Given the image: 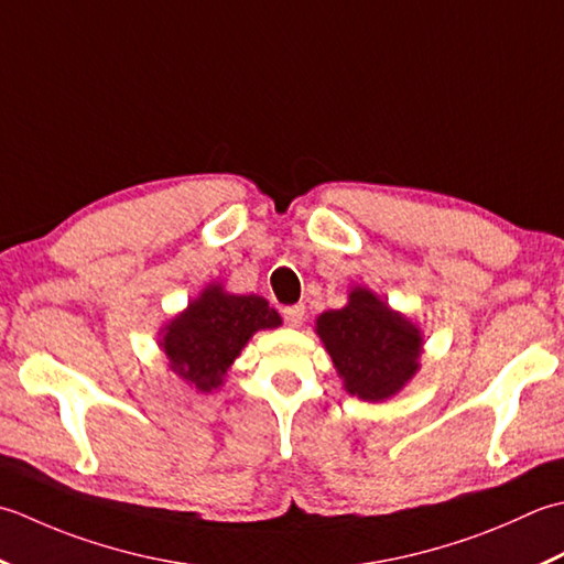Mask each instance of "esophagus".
Masks as SVG:
<instances>
[{
  "instance_id": "esophagus-1",
  "label": "esophagus",
  "mask_w": 564,
  "mask_h": 564,
  "mask_svg": "<svg viewBox=\"0 0 564 564\" xmlns=\"http://www.w3.org/2000/svg\"><path fill=\"white\" fill-rule=\"evenodd\" d=\"M282 318H284V324L292 326V328L302 326V321H304V306H302V304L284 306V308H282Z\"/></svg>"
}]
</instances>
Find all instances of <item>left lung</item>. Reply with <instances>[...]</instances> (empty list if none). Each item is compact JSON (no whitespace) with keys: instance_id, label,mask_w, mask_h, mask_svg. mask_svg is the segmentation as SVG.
Returning a JSON list of instances; mask_svg holds the SVG:
<instances>
[{"instance_id":"8db88e82","label":"left lung","mask_w":564,"mask_h":564,"mask_svg":"<svg viewBox=\"0 0 564 564\" xmlns=\"http://www.w3.org/2000/svg\"><path fill=\"white\" fill-rule=\"evenodd\" d=\"M316 333L346 392L362 401L394 397L419 370L421 330L365 286H355L343 308L321 314Z\"/></svg>"}]
</instances>
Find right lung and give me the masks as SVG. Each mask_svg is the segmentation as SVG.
Masks as SVG:
<instances>
[{"label": "right lung", "mask_w": 564, "mask_h": 564, "mask_svg": "<svg viewBox=\"0 0 564 564\" xmlns=\"http://www.w3.org/2000/svg\"><path fill=\"white\" fill-rule=\"evenodd\" d=\"M280 324V314L262 296L228 294L221 284H209L163 328L160 348L172 372L197 387V392H212L224 384L228 367L252 333Z\"/></svg>", "instance_id": "obj_1"}]
</instances>
